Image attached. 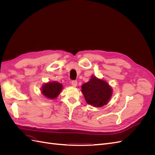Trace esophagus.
<instances>
[{"mask_svg":"<svg viewBox=\"0 0 155 155\" xmlns=\"http://www.w3.org/2000/svg\"><path fill=\"white\" fill-rule=\"evenodd\" d=\"M71 83H72V85L73 87H77V85H78V82H77V81H76V80L72 81Z\"/></svg>","mask_w":155,"mask_h":155,"instance_id":"obj_1","label":"esophagus"}]
</instances>
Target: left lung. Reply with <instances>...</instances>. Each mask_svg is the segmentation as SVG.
<instances>
[{
  "instance_id": "left-lung-1",
  "label": "left lung",
  "mask_w": 155,
  "mask_h": 155,
  "mask_svg": "<svg viewBox=\"0 0 155 155\" xmlns=\"http://www.w3.org/2000/svg\"><path fill=\"white\" fill-rule=\"evenodd\" d=\"M81 92L87 104L95 107L107 105L112 95V88L109 83L94 75L81 86Z\"/></svg>"
}]
</instances>
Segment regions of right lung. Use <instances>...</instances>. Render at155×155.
Listing matches in <instances>:
<instances>
[{
    "mask_svg": "<svg viewBox=\"0 0 155 155\" xmlns=\"http://www.w3.org/2000/svg\"><path fill=\"white\" fill-rule=\"evenodd\" d=\"M63 89V85L57 81L45 83L41 87V93L48 99L54 100L58 97Z\"/></svg>",
    "mask_w": 155,
    "mask_h": 155,
    "instance_id": "obj_1",
    "label": "right lung"
}]
</instances>
